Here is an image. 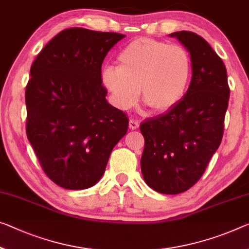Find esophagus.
Returning <instances> with one entry per match:
<instances>
[{
  "instance_id": "obj_1",
  "label": "esophagus",
  "mask_w": 249,
  "mask_h": 249,
  "mask_svg": "<svg viewBox=\"0 0 249 249\" xmlns=\"http://www.w3.org/2000/svg\"><path fill=\"white\" fill-rule=\"evenodd\" d=\"M129 128L131 130H135L139 128V121L135 120V119H130L129 120Z\"/></svg>"
}]
</instances>
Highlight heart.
Here are the masks:
<instances>
[{
  "label": "heart",
  "instance_id": "b5f03b06",
  "mask_svg": "<svg viewBox=\"0 0 249 249\" xmlns=\"http://www.w3.org/2000/svg\"><path fill=\"white\" fill-rule=\"evenodd\" d=\"M118 66L101 70V83L117 108L135 106L140 94L156 112L175 108L185 97L191 75V59L179 44L137 37L117 56Z\"/></svg>",
  "mask_w": 249,
  "mask_h": 249
}]
</instances>
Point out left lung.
Listing matches in <instances>:
<instances>
[{"instance_id": "left-lung-1", "label": "left lung", "mask_w": 249, "mask_h": 249, "mask_svg": "<svg viewBox=\"0 0 249 249\" xmlns=\"http://www.w3.org/2000/svg\"><path fill=\"white\" fill-rule=\"evenodd\" d=\"M169 36L189 52L193 76L175 108L140 124L144 138L140 163L150 188L177 195L199 180L219 147L231 91L226 67L207 41L189 31Z\"/></svg>"}]
</instances>
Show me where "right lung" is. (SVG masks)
I'll return each mask as SVG.
<instances>
[{
  "label": "right lung",
  "instance_id": "obj_1",
  "mask_svg": "<svg viewBox=\"0 0 249 249\" xmlns=\"http://www.w3.org/2000/svg\"><path fill=\"white\" fill-rule=\"evenodd\" d=\"M125 36L82 28L61 31L42 49L25 90L26 136L56 185L81 190L105 174L128 118L106 99L101 66Z\"/></svg>",
  "mask_w": 249,
  "mask_h": 249
}]
</instances>
